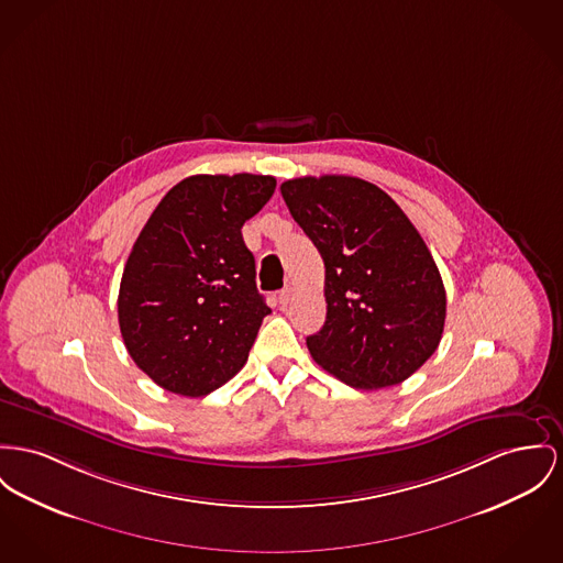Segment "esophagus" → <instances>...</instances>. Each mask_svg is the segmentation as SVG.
I'll return each mask as SVG.
<instances>
[{"label":"esophagus","instance_id":"obj_1","mask_svg":"<svg viewBox=\"0 0 563 563\" xmlns=\"http://www.w3.org/2000/svg\"><path fill=\"white\" fill-rule=\"evenodd\" d=\"M292 292H295V290H292L290 286H288V288H284V290L277 295V302H279L282 307H286V305L292 300Z\"/></svg>","mask_w":563,"mask_h":563}]
</instances>
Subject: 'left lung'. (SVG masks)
Returning a JSON list of instances; mask_svg holds the SVG:
<instances>
[{"label": "left lung", "instance_id": "obj_1", "mask_svg": "<svg viewBox=\"0 0 563 563\" xmlns=\"http://www.w3.org/2000/svg\"><path fill=\"white\" fill-rule=\"evenodd\" d=\"M279 189L327 268V322L307 338L313 361L352 388L401 384L438 350L446 320L422 236L386 191L356 177H300Z\"/></svg>", "mask_w": 563, "mask_h": 563}]
</instances>
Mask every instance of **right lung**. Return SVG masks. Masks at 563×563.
<instances>
[{
  "instance_id": "add662e5",
  "label": "right lung",
  "mask_w": 563,
  "mask_h": 563,
  "mask_svg": "<svg viewBox=\"0 0 563 563\" xmlns=\"http://www.w3.org/2000/svg\"><path fill=\"white\" fill-rule=\"evenodd\" d=\"M275 191L268 175H194L141 230L119 286V329L132 361L184 397L239 374L264 316L256 261L241 228Z\"/></svg>"
}]
</instances>
